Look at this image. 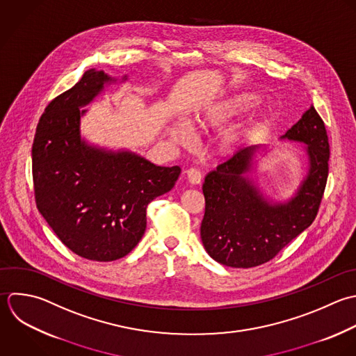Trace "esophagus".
I'll return each instance as SVG.
<instances>
[{
  "label": "esophagus",
  "instance_id": "34e87169",
  "mask_svg": "<svg viewBox=\"0 0 356 356\" xmlns=\"http://www.w3.org/2000/svg\"><path fill=\"white\" fill-rule=\"evenodd\" d=\"M187 179L191 184H200L202 181V173L198 169L191 168L187 170Z\"/></svg>",
  "mask_w": 356,
  "mask_h": 356
}]
</instances>
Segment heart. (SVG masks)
I'll return each instance as SVG.
<instances>
[{"instance_id":"heart-1","label":"heart","mask_w":356,"mask_h":356,"mask_svg":"<svg viewBox=\"0 0 356 356\" xmlns=\"http://www.w3.org/2000/svg\"><path fill=\"white\" fill-rule=\"evenodd\" d=\"M254 99L251 95H240L233 97L229 99H225L216 105H212L205 112L195 115L191 120V129H212L219 127L229 122L233 116H236L240 111L248 105ZM247 134V130L237 127L230 129L225 131L218 143V148L220 154H232L237 149V147L241 144ZM169 136L173 141L177 144H188L191 141V131L184 123H175L172 127H169Z\"/></svg>"}]
</instances>
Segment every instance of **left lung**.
<instances>
[{"label": "left lung", "instance_id": "obj_1", "mask_svg": "<svg viewBox=\"0 0 356 356\" xmlns=\"http://www.w3.org/2000/svg\"><path fill=\"white\" fill-rule=\"evenodd\" d=\"M282 138L307 144L309 156L308 176L289 202L269 204L244 176L258 145L240 149L205 177L201 238L216 262L232 268L262 265L315 220L327 183L330 145L314 105Z\"/></svg>", "mask_w": 356, "mask_h": 356}]
</instances>
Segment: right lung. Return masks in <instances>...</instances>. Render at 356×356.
<instances>
[{
	"instance_id": "1",
	"label": "right lung",
	"mask_w": 356,
	"mask_h": 356,
	"mask_svg": "<svg viewBox=\"0 0 356 356\" xmlns=\"http://www.w3.org/2000/svg\"><path fill=\"white\" fill-rule=\"evenodd\" d=\"M112 80L84 72L41 115L31 148L34 198L56 237L76 255L109 262L126 257L147 227V207L170 191L179 166H156L131 152H106L80 138V106Z\"/></svg>"
}]
</instances>
